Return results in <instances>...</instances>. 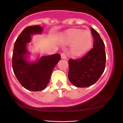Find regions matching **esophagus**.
I'll return each mask as SVG.
<instances>
[{
	"label": "esophagus",
	"instance_id": "esophagus-1",
	"mask_svg": "<svg viewBox=\"0 0 123 123\" xmlns=\"http://www.w3.org/2000/svg\"><path fill=\"white\" fill-rule=\"evenodd\" d=\"M61 58L62 59H66V54L65 53H62L61 54Z\"/></svg>",
	"mask_w": 123,
	"mask_h": 123
}]
</instances>
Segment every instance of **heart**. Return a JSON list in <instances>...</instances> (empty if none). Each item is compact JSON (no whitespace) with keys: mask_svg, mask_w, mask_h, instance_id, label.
I'll return each instance as SVG.
<instances>
[{"mask_svg":"<svg viewBox=\"0 0 123 123\" xmlns=\"http://www.w3.org/2000/svg\"><path fill=\"white\" fill-rule=\"evenodd\" d=\"M63 42L65 44H71L70 53L73 55L79 56L85 53L91 47L92 36L88 31L72 29L65 35Z\"/></svg>","mask_w":123,"mask_h":123,"instance_id":"b5f03b06","label":"heart"}]
</instances>
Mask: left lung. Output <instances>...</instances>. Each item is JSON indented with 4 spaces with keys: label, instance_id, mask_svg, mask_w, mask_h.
<instances>
[{
    "label": "left lung",
    "instance_id": "1",
    "mask_svg": "<svg viewBox=\"0 0 123 123\" xmlns=\"http://www.w3.org/2000/svg\"><path fill=\"white\" fill-rule=\"evenodd\" d=\"M93 48L80 58L69 59L68 78L77 87H87L98 81L105 68V44L98 32L91 28Z\"/></svg>",
    "mask_w": 123,
    "mask_h": 123
}]
</instances>
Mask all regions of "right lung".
I'll list each match as a JSON object with an SVG mask.
<instances>
[{
	"label": "right lung",
	"instance_id": "1",
	"mask_svg": "<svg viewBox=\"0 0 123 123\" xmlns=\"http://www.w3.org/2000/svg\"><path fill=\"white\" fill-rule=\"evenodd\" d=\"M43 28L39 25L25 28L18 36L14 46L12 57L13 72L19 83L29 91L43 90L49 84L54 68L61 60L59 54L43 56L39 60L31 62L27 60V43L31 36L41 34Z\"/></svg>",
	"mask_w": 123,
	"mask_h": 123
}]
</instances>
